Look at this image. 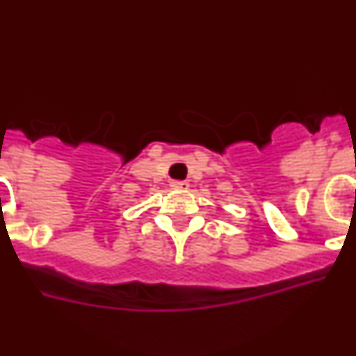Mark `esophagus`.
Wrapping results in <instances>:
<instances>
[{
    "instance_id": "1",
    "label": "esophagus",
    "mask_w": 356,
    "mask_h": 356,
    "mask_svg": "<svg viewBox=\"0 0 356 356\" xmlns=\"http://www.w3.org/2000/svg\"><path fill=\"white\" fill-rule=\"evenodd\" d=\"M171 188L172 191H180V193H184V191H187L188 188V184L187 181H172Z\"/></svg>"
}]
</instances>
